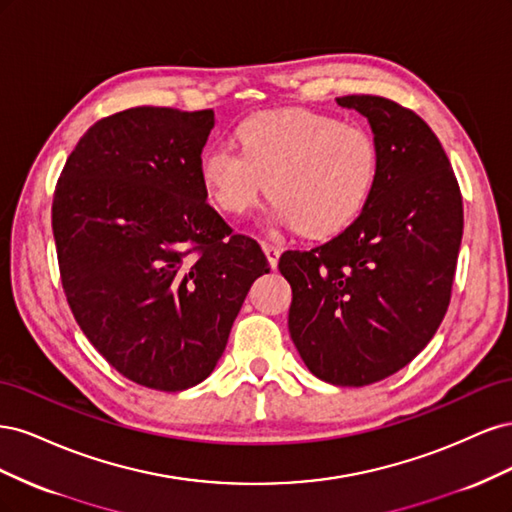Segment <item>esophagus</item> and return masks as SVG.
<instances>
[{
    "instance_id": "1",
    "label": "esophagus",
    "mask_w": 512,
    "mask_h": 512,
    "mask_svg": "<svg viewBox=\"0 0 512 512\" xmlns=\"http://www.w3.org/2000/svg\"><path fill=\"white\" fill-rule=\"evenodd\" d=\"M262 250H265V256H267V260H269V267L275 269V267H277V260H280V254H282L280 247H277L275 243L262 241Z\"/></svg>"
}]
</instances>
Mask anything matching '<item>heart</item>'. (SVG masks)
Masks as SVG:
<instances>
[{
    "label": "heart",
    "mask_w": 512,
    "mask_h": 512,
    "mask_svg": "<svg viewBox=\"0 0 512 512\" xmlns=\"http://www.w3.org/2000/svg\"><path fill=\"white\" fill-rule=\"evenodd\" d=\"M237 145H215L198 162L215 207L241 215L267 188L275 222L307 237L350 226L374 194L380 147L374 134L305 108L258 113L237 126Z\"/></svg>",
    "instance_id": "heart-1"
}]
</instances>
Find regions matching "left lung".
<instances>
[{
    "mask_svg": "<svg viewBox=\"0 0 512 512\" xmlns=\"http://www.w3.org/2000/svg\"><path fill=\"white\" fill-rule=\"evenodd\" d=\"M380 147L374 194L342 235L284 252L288 331L312 374L365 386L406 367L436 335L451 301L463 235L455 173L427 123L380 96H344Z\"/></svg>",
    "mask_w": 512,
    "mask_h": 512,
    "instance_id": "left-lung-1",
    "label": "left lung"
}]
</instances>
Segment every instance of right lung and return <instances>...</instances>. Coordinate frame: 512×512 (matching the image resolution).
Instances as JSON below:
<instances>
[{
  "label": "right lung",
  "mask_w": 512,
  "mask_h": 512,
  "mask_svg": "<svg viewBox=\"0 0 512 512\" xmlns=\"http://www.w3.org/2000/svg\"><path fill=\"white\" fill-rule=\"evenodd\" d=\"M213 111L136 106L91 126L61 170L53 237L85 337L156 391L203 382L256 277L260 245L207 205L200 153Z\"/></svg>",
  "instance_id": "1"
}]
</instances>
